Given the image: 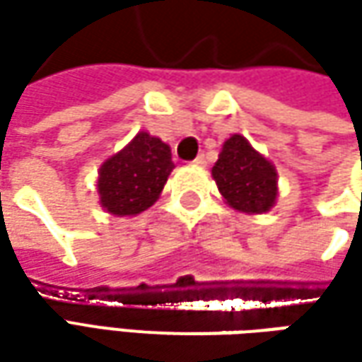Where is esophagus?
<instances>
[{
    "label": "esophagus",
    "instance_id": "obj_1",
    "mask_svg": "<svg viewBox=\"0 0 362 362\" xmlns=\"http://www.w3.org/2000/svg\"><path fill=\"white\" fill-rule=\"evenodd\" d=\"M193 165H195V167H203V165H205V155H199L197 159L193 160Z\"/></svg>",
    "mask_w": 362,
    "mask_h": 362
}]
</instances>
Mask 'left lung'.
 Segmentation results:
<instances>
[{"label": "left lung", "mask_w": 362, "mask_h": 362, "mask_svg": "<svg viewBox=\"0 0 362 362\" xmlns=\"http://www.w3.org/2000/svg\"><path fill=\"white\" fill-rule=\"evenodd\" d=\"M211 175L226 203L238 211L266 214L276 203V167L242 134H231L223 143Z\"/></svg>", "instance_id": "left-lung-1"}]
</instances>
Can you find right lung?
Listing matches in <instances>:
<instances>
[{
    "label": "right lung",
    "instance_id": "add662e5",
    "mask_svg": "<svg viewBox=\"0 0 362 362\" xmlns=\"http://www.w3.org/2000/svg\"><path fill=\"white\" fill-rule=\"evenodd\" d=\"M175 169L171 146L141 131L129 145L100 165V207L112 216H136L159 199Z\"/></svg>",
    "mask_w": 362,
    "mask_h": 362
}]
</instances>
